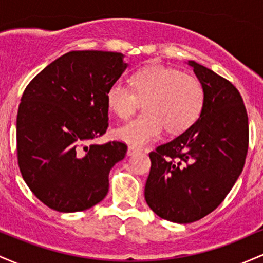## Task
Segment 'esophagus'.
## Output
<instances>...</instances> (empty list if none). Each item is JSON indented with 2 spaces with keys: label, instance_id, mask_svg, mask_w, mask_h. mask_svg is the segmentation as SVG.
<instances>
[{
  "label": "esophagus",
  "instance_id": "1",
  "mask_svg": "<svg viewBox=\"0 0 263 263\" xmlns=\"http://www.w3.org/2000/svg\"><path fill=\"white\" fill-rule=\"evenodd\" d=\"M138 152H140V151H138L137 148H135V147H132V146H129L127 148V156H134Z\"/></svg>",
  "mask_w": 263,
  "mask_h": 263
}]
</instances>
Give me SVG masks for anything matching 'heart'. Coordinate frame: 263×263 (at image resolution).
Segmentation results:
<instances>
[{"instance_id":"obj_1","label":"heart","mask_w":263,"mask_h":263,"mask_svg":"<svg viewBox=\"0 0 263 263\" xmlns=\"http://www.w3.org/2000/svg\"><path fill=\"white\" fill-rule=\"evenodd\" d=\"M132 87L115 81L106 91V104L120 119H127L146 101L144 111L115 131L119 140L135 147H143L158 140L163 129L182 134L193 126L204 106V89L200 81L178 69L149 64L135 71Z\"/></svg>"}]
</instances>
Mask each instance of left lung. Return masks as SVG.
I'll use <instances>...</instances> for the list:
<instances>
[{
  "instance_id": "1",
  "label": "left lung",
  "mask_w": 263,
  "mask_h": 263,
  "mask_svg": "<svg viewBox=\"0 0 263 263\" xmlns=\"http://www.w3.org/2000/svg\"><path fill=\"white\" fill-rule=\"evenodd\" d=\"M204 89V106L193 126L149 153L144 199L159 218L178 224L215 210L242 172L249 119L242 98L229 80L188 60Z\"/></svg>"
}]
</instances>
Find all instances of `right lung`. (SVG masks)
<instances>
[{
	"label": "right lung",
	"mask_w": 263,
	"mask_h": 263,
	"mask_svg": "<svg viewBox=\"0 0 263 263\" xmlns=\"http://www.w3.org/2000/svg\"><path fill=\"white\" fill-rule=\"evenodd\" d=\"M122 53L73 50L26 87L17 114L23 179L50 209L75 213L106 197L108 173L125 158L122 142L91 144L108 126L106 91L127 68Z\"/></svg>",
	"instance_id": "obj_1"
}]
</instances>
